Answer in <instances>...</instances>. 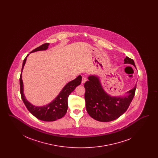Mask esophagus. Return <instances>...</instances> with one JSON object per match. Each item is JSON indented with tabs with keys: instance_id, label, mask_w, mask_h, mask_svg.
<instances>
[{
	"instance_id": "1",
	"label": "esophagus",
	"mask_w": 158,
	"mask_h": 158,
	"mask_svg": "<svg viewBox=\"0 0 158 158\" xmlns=\"http://www.w3.org/2000/svg\"><path fill=\"white\" fill-rule=\"evenodd\" d=\"M86 81H87V78H86V77L83 76L82 77V83H85L86 82Z\"/></svg>"
}]
</instances>
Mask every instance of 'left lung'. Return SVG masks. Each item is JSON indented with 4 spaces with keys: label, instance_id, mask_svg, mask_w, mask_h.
I'll list each match as a JSON object with an SVG mask.
<instances>
[{
    "label": "left lung",
    "instance_id": "1",
    "mask_svg": "<svg viewBox=\"0 0 158 158\" xmlns=\"http://www.w3.org/2000/svg\"><path fill=\"white\" fill-rule=\"evenodd\" d=\"M124 63L133 64L134 60L126 57ZM88 81L85 83V98L86 111L92 118L101 122L115 120L125 113L135 95L136 85L127 92L128 95L124 97H111L103 89L99 78L89 76Z\"/></svg>",
    "mask_w": 158,
    "mask_h": 158
}]
</instances>
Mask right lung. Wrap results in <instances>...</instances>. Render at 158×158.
I'll use <instances>...</instances> for the list:
<instances>
[{
    "label": "right lung",
    "mask_w": 158,
    "mask_h": 158,
    "mask_svg": "<svg viewBox=\"0 0 158 158\" xmlns=\"http://www.w3.org/2000/svg\"><path fill=\"white\" fill-rule=\"evenodd\" d=\"M48 45L49 43H45L43 45H40L35 49L33 50L31 53L40 50H45L48 48ZM28 56V54L24 59L23 61L21 73L19 78L20 92L24 104L26 106L28 110L34 116H35L37 118L40 120L53 121L60 119L62 118L67 112L68 108V97L69 95L71 94V92L75 90L76 88L81 83L82 76L81 75L78 76L75 79L70 81V82L68 83V84H66L60 92L59 95L48 105L43 106H36L32 105L30 102H29L27 101L23 93V85L22 79V72Z\"/></svg>",
    "instance_id": "obj_1"
}]
</instances>
